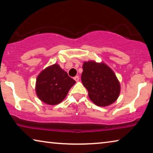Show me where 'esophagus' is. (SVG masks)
Here are the masks:
<instances>
[{"instance_id": "obj_1", "label": "esophagus", "mask_w": 153, "mask_h": 153, "mask_svg": "<svg viewBox=\"0 0 153 153\" xmlns=\"http://www.w3.org/2000/svg\"><path fill=\"white\" fill-rule=\"evenodd\" d=\"M74 79L75 80H76V82H78L79 79V77L78 76H76V77H74Z\"/></svg>"}]
</instances>
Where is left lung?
Listing matches in <instances>:
<instances>
[{"label": "left lung", "instance_id": "1", "mask_svg": "<svg viewBox=\"0 0 153 153\" xmlns=\"http://www.w3.org/2000/svg\"><path fill=\"white\" fill-rule=\"evenodd\" d=\"M82 82L88 91L90 99L99 107L113 104L120 96V81L112 69L103 61H84Z\"/></svg>", "mask_w": 153, "mask_h": 153}]
</instances>
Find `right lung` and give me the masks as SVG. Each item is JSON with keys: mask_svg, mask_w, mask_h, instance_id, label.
Here are the masks:
<instances>
[{"mask_svg": "<svg viewBox=\"0 0 153 153\" xmlns=\"http://www.w3.org/2000/svg\"><path fill=\"white\" fill-rule=\"evenodd\" d=\"M76 81L68 76L57 63L46 67L38 74L36 93L38 98L49 105L61 102Z\"/></svg>", "mask_w": 153, "mask_h": 153, "instance_id": "1", "label": "right lung"}]
</instances>
